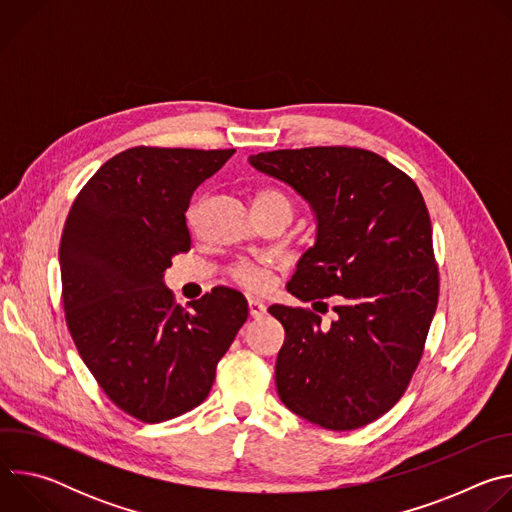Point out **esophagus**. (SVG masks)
Instances as JSON below:
<instances>
[{"instance_id":"34e87169","label":"esophagus","mask_w":512,"mask_h":512,"mask_svg":"<svg viewBox=\"0 0 512 512\" xmlns=\"http://www.w3.org/2000/svg\"><path fill=\"white\" fill-rule=\"evenodd\" d=\"M267 312V306L255 298H249V314L251 318H263Z\"/></svg>"}]
</instances>
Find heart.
Segmentation results:
<instances>
[{"instance_id": "b5f03b06", "label": "heart", "mask_w": 512, "mask_h": 512, "mask_svg": "<svg viewBox=\"0 0 512 512\" xmlns=\"http://www.w3.org/2000/svg\"><path fill=\"white\" fill-rule=\"evenodd\" d=\"M255 200H283V202H287L279 192H273V190H263V192H259ZM287 204H289V202H287ZM188 218H190V223H194V218H196V210H194V208H190ZM269 273H271L269 265H267V263H257V261H241V263H237L235 269H233L235 279H237L239 283H243L245 287L255 289V291H261V289H265V287L269 285V279H271Z\"/></svg>"}]
</instances>
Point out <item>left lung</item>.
I'll use <instances>...</instances> for the list:
<instances>
[{
  "mask_svg": "<svg viewBox=\"0 0 512 512\" xmlns=\"http://www.w3.org/2000/svg\"><path fill=\"white\" fill-rule=\"evenodd\" d=\"M249 164L294 188L316 216V241L298 261L289 294L302 302L338 296L330 326L314 312L269 308L285 330L277 395L324 429H358L405 393L437 308L423 196L385 158L342 145L265 152Z\"/></svg>",
  "mask_w": 512,
  "mask_h": 512,
  "instance_id": "8db88e82",
  "label": "left lung"
}]
</instances>
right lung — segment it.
Listing matches in <instances>:
<instances>
[{
  "label": "right lung",
  "mask_w": 512,
  "mask_h": 512,
  "mask_svg": "<svg viewBox=\"0 0 512 512\" xmlns=\"http://www.w3.org/2000/svg\"><path fill=\"white\" fill-rule=\"evenodd\" d=\"M235 150L131 148L87 182L60 239L66 324L87 369L125 413L158 423L200 405L249 316L241 291L174 304L164 273L190 249L194 190Z\"/></svg>",
  "instance_id": "obj_1"
}]
</instances>
